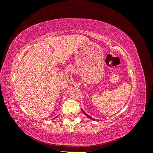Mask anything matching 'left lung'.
Instances as JSON below:
<instances>
[{
  "instance_id": "8db88e82",
  "label": "left lung",
  "mask_w": 153,
  "mask_h": 153,
  "mask_svg": "<svg viewBox=\"0 0 153 153\" xmlns=\"http://www.w3.org/2000/svg\"><path fill=\"white\" fill-rule=\"evenodd\" d=\"M81 110H82V112H83V113H84V114H85V115H86V116H87V117H89V118H90V119H92V120H93V121H94V120H95V119H93V118H92V117H90V116H89V115H88V114H85V112H84V110H82V109H81Z\"/></svg>"
}]
</instances>
